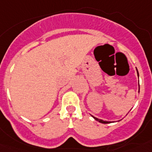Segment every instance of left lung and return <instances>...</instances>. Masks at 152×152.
<instances>
[{"label": "left lung", "instance_id": "obj_1", "mask_svg": "<svg viewBox=\"0 0 152 152\" xmlns=\"http://www.w3.org/2000/svg\"><path fill=\"white\" fill-rule=\"evenodd\" d=\"M137 75H138V77H139V72H138V70H137ZM93 118H94V119L95 120H96V121L100 122V123H104V124H107V123H111V122H109V121H104V120H103V119H98V118L94 117V116H93Z\"/></svg>", "mask_w": 152, "mask_h": 152}]
</instances>
